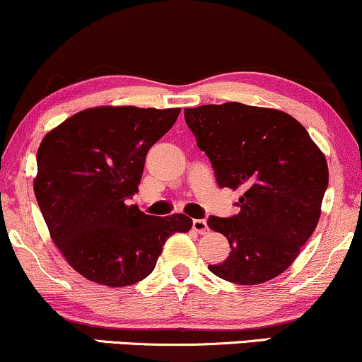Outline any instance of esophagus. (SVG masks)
Segmentation results:
<instances>
[{"label": "esophagus", "instance_id": "34e87169", "mask_svg": "<svg viewBox=\"0 0 362 362\" xmlns=\"http://www.w3.org/2000/svg\"><path fill=\"white\" fill-rule=\"evenodd\" d=\"M192 229L195 230V233L199 234H206L209 228H207V223L204 219H194L192 221Z\"/></svg>", "mask_w": 362, "mask_h": 362}]
</instances>
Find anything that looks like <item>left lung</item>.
<instances>
[{
    "instance_id": "left-lung-1",
    "label": "left lung",
    "mask_w": 362,
    "mask_h": 362,
    "mask_svg": "<svg viewBox=\"0 0 362 362\" xmlns=\"http://www.w3.org/2000/svg\"><path fill=\"white\" fill-rule=\"evenodd\" d=\"M185 123L211 160L219 187L243 194L233 217H209L228 238L214 275L259 285L293 263L319 223L329 184L327 160L307 129L280 110L241 103L187 107Z\"/></svg>"
}]
</instances>
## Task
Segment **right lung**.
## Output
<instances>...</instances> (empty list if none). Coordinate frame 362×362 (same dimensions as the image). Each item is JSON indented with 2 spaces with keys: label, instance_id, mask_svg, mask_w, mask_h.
I'll use <instances>...</instances> for the list:
<instances>
[{
  "label": "right lung",
  "instance_id": "obj_1",
  "mask_svg": "<svg viewBox=\"0 0 362 362\" xmlns=\"http://www.w3.org/2000/svg\"><path fill=\"white\" fill-rule=\"evenodd\" d=\"M178 115V107H89L43 136L35 197L52 241L89 281L106 286L141 281L153 272L165 241L192 228L185 214L153 217L128 206L148 150Z\"/></svg>",
  "mask_w": 362,
  "mask_h": 362
}]
</instances>
